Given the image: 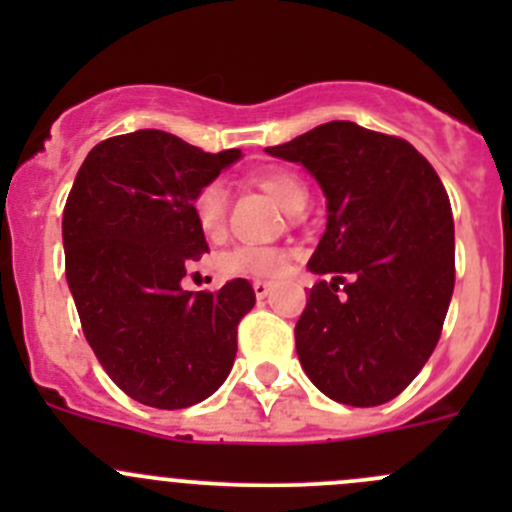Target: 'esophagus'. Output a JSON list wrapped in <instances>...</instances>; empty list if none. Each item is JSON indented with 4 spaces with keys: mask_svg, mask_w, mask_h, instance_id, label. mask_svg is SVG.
Returning a JSON list of instances; mask_svg holds the SVG:
<instances>
[{
    "mask_svg": "<svg viewBox=\"0 0 512 512\" xmlns=\"http://www.w3.org/2000/svg\"><path fill=\"white\" fill-rule=\"evenodd\" d=\"M252 289H255V297H257V299H265L267 294L272 292V282H265V280H255V282H252Z\"/></svg>",
    "mask_w": 512,
    "mask_h": 512,
    "instance_id": "1",
    "label": "esophagus"
}]
</instances>
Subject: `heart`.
<instances>
[{
    "mask_svg": "<svg viewBox=\"0 0 512 512\" xmlns=\"http://www.w3.org/2000/svg\"><path fill=\"white\" fill-rule=\"evenodd\" d=\"M255 185H260L270 198L277 200L287 215L302 213L307 205V185L294 170L285 165H265L252 173ZM195 218L208 237L223 235L227 220V188L220 180H210L195 195ZM220 272L225 277H262V280H280L289 272L292 255L280 247L242 245L220 257Z\"/></svg>",
    "mask_w": 512,
    "mask_h": 512,
    "instance_id": "heart-1",
    "label": "heart"
}]
</instances>
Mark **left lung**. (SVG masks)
Returning <instances> with one entry per match:
<instances>
[{
  "mask_svg": "<svg viewBox=\"0 0 512 512\" xmlns=\"http://www.w3.org/2000/svg\"><path fill=\"white\" fill-rule=\"evenodd\" d=\"M299 163L327 198V230L294 327L302 369L339 404L396 399L428 361L453 294V213L433 165L409 141L329 121L267 148ZM343 292H338V285Z\"/></svg>",
  "mask_w": 512,
  "mask_h": 512,
  "instance_id": "obj_1",
  "label": "left lung"
}]
</instances>
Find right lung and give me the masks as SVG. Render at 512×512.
Masks as SVG:
<instances>
[{
    "label": "right lung",
    "mask_w": 512,
    "mask_h": 512,
    "mask_svg": "<svg viewBox=\"0 0 512 512\" xmlns=\"http://www.w3.org/2000/svg\"><path fill=\"white\" fill-rule=\"evenodd\" d=\"M240 156L143 128L98 143L76 173L61 220L66 282L96 359L138 404L188 409L230 374L255 289L185 292L180 280L208 252L195 195Z\"/></svg>",
    "instance_id": "obj_1"
}]
</instances>
